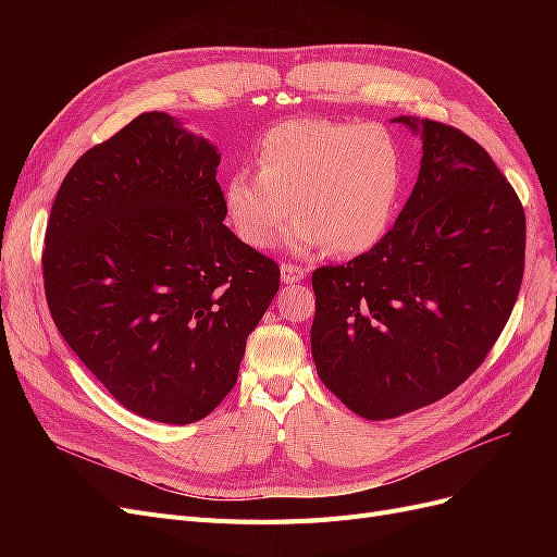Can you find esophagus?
I'll return each mask as SVG.
<instances>
[{"label":"esophagus","mask_w":557,"mask_h":557,"mask_svg":"<svg viewBox=\"0 0 557 557\" xmlns=\"http://www.w3.org/2000/svg\"><path fill=\"white\" fill-rule=\"evenodd\" d=\"M305 276H307L305 267H297V264H290V262L281 264V281L283 283H299Z\"/></svg>","instance_id":"1"}]
</instances>
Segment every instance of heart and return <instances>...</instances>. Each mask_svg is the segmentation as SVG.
Here are the masks:
<instances>
[{
	"label": "heart",
	"mask_w": 557,
	"mask_h": 557,
	"mask_svg": "<svg viewBox=\"0 0 557 557\" xmlns=\"http://www.w3.org/2000/svg\"><path fill=\"white\" fill-rule=\"evenodd\" d=\"M256 158L260 172H232L223 193L230 223L250 248L272 246L290 213V246L325 244L332 256L369 250L393 223L404 150L383 125L285 121L260 139Z\"/></svg>",
	"instance_id": "1"
}]
</instances>
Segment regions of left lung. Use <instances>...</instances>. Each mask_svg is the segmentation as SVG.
Here are the masks:
<instances>
[{
  "label": "left lung",
  "mask_w": 557,
  "mask_h": 557,
  "mask_svg": "<svg viewBox=\"0 0 557 557\" xmlns=\"http://www.w3.org/2000/svg\"><path fill=\"white\" fill-rule=\"evenodd\" d=\"M397 123L420 129L423 160L395 227L311 276L318 376L369 420L428 407L474 374L525 269V211L487 150L428 117Z\"/></svg>",
  "instance_id": "8db88e82"
}]
</instances>
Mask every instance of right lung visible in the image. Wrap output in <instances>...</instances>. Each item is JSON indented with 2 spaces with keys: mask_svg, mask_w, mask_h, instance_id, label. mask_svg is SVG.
Returning <instances> with one entry per match:
<instances>
[{
  "mask_svg": "<svg viewBox=\"0 0 557 557\" xmlns=\"http://www.w3.org/2000/svg\"><path fill=\"white\" fill-rule=\"evenodd\" d=\"M215 146L162 111L66 172L41 256L46 301L92 376L148 420L188 425L237 383L278 264L223 225Z\"/></svg>",
  "mask_w": 557,
  "mask_h": 557,
  "instance_id": "add662e5",
  "label": "right lung"
}]
</instances>
